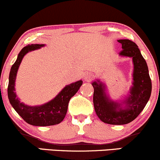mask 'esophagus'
I'll list each match as a JSON object with an SVG mask.
<instances>
[{"label":"esophagus","instance_id":"esophagus-1","mask_svg":"<svg viewBox=\"0 0 160 160\" xmlns=\"http://www.w3.org/2000/svg\"><path fill=\"white\" fill-rule=\"evenodd\" d=\"M93 78H94V75L92 74V73H86V74H85V76H84V80L86 81L89 82L92 80Z\"/></svg>","mask_w":160,"mask_h":160}]
</instances>
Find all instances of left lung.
Segmentation results:
<instances>
[{"instance_id":"8db88e82","label":"left lung","mask_w":160,"mask_h":160,"mask_svg":"<svg viewBox=\"0 0 160 160\" xmlns=\"http://www.w3.org/2000/svg\"><path fill=\"white\" fill-rule=\"evenodd\" d=\"M122 49L120 55L132 57L134 64L133 86L130 90L128 99L125 101L126 107L122 109L120 104L111 102L104 92L102 83L93 82L94 88L93 104L95 113L102 122L111 125H124L133 121L143 111L152 90L148 65L141 54L138 47L130 40H119Z\"/></svg>"}]
</instances>
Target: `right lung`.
Masks as SVG:
<instances>
[{
  "label": "right lung",
  "instance_id": "1",
  "mask_svg": "<svg viewBox=\"0 0 160 160\" xmlns=\"http://www.w3.org/2000/svg\"><path fill=\"white\" fill-rule=\"evenodd\" d=\"M43 46V44H31L22 49L15 63L11 67L7 88L8 98L12 108L25 122L37 126H48L60 123L67 113L70 99L76 94L82 84V80H79L66 86L56 98L43 105L30 107L20 102L14 92L16 73L19 66L27 52L39 49Z\"/></svg>",
  "mask_w": 160,
  "mask_h": 160
}]
</instances>
